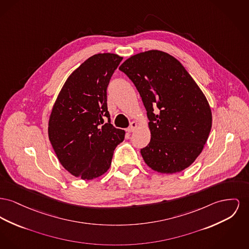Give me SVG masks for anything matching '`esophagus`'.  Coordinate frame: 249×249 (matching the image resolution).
<instances>
[{
  "mask_svg": "<svg viewBox=\"0 0 249 249\" xmlns=\"http://www.w3.org/2000/svg\"><path fill=\"white\" fill-rule=\"evenodd\" d=\"M137 126H138V124H137V122L136 121H132V123H131V126L127 129V132H134L135 130H136V128H137Z\"/></svg>",
  "mask_w": 249,
  "mask_h": 249,
  "instance_id": "obj_1",
  "label": "esophagus"
}]
</instances>
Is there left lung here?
<instances>
[{"instance_id":"8db88e82","label":"left lung","mask_w":249,"mask_h":249,"mask_svg":"<svg viewBox=\"0 0 249 249\" xmlns=\"http://www.w3.org/2000/svg\"><path fill=\"white\" fill-rule=\"evenodd\" d=\"M119 70L137 88L149 119L150 142L140 151L147 166L161 174L189 167L212 129V110L201 89L178 59L158 50L132 55Z\"/></svg>"}]
</instances>
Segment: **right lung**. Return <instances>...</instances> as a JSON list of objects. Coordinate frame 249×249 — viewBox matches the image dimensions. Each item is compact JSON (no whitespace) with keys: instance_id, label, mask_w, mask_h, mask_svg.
Instances as JSON below:
<instances>
[{"instance_id":"right-lung-1","label":"right lung","mask_w":249,"mask_h":249,"mask_svg":"<svg viewBox=\"0 0 249 249\" xmlns=\"http://www.w3.org/2000/svg\"><path fill=\"white\" fill-rule=\"evenodd\" d=\"M123 57L98 53L87 59L61 88L49 119L50 142L63 167L82 179L109 169L125 131L110 123L106 89ZM108 123H104V118Z\"/></svg>"}]
</instances>
